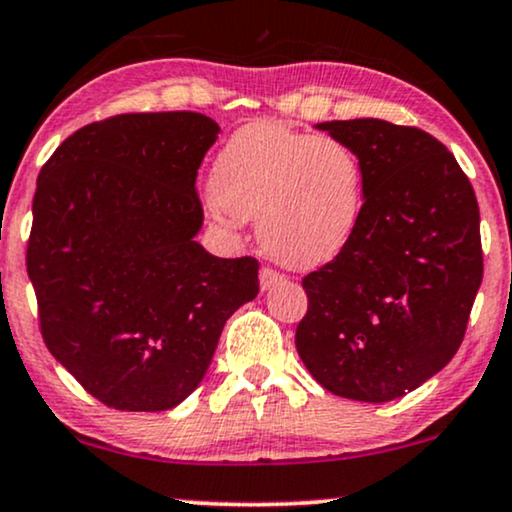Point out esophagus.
<instances>
[{
	"label": "esophagus",
	"instance_id": "esophagus-1",
	"mask_svg": "<svg viewBox=\"0 0 512 512\" xmlns=\"http://www.w3.org/2000/svg\"><path fill=\"white\" fill-rule=\"evenodd\" d=\"M282 282H284V275H280V272H277V270H272V268H263L261 270V289L263 291L275 289L277 284H282Z\"/></svg>",
	"mask_w": 512,
	"mask_h": 512
}]
</instances>
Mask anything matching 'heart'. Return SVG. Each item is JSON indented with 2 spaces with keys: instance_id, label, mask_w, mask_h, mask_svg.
Listing matches in <instances>:
<instances>
[{
  "instance_id": "heart-1",
  "label": "heart",
  "mask_w": 512,
  "mask_h": 512,
  "mask_svg": "<svg viewBox=\"0 0 512 512\" xmlns=\"http://www.w3.org/2000/svg\"><path fill=\"white\" fill-rule=\"evenodd\" d=\"M211 192L216 218H258L268 254L291 268H317L353 240L364 171L338 138L258 122L235 131L218 152Z\"/></svg>"
}]
</instances>
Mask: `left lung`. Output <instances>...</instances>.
I'll return each mask as SVG.
<instances>
[{"label":"left lung","mask_w":512,"mask_h":512,"mask_svg":"<svg viewBox=\"0 0 512 512\" xmlns=\"http://www.w3.org/2000/svg\"><path fill=\"white\" fill-rule=\"evenodd\" d=\"M360 157L364 204L353 240L303 277L296 350L322 388L390 402L444 369L482 284L475 190L444 145L383 119L322 122Z\"/></svg>","instance_id":"obj_1"}]
</instances>
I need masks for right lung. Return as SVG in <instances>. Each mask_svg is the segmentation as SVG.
<instances>
[{
  "mask_svg": "<svg viewBox=\"0 0 512 512\" xmlns=\"http://www.w3.org/2000/svg\"><path fill=\"white\" fill-rule=\"evenodd\" d=\"M218 124L134 112L86 124L37 178L28 275L49 353L96 400L167 411L207 374L258 261L211 256L195 181Z\"/></svg>",
  "mask_w": 512,
  "mask_h": 512,
  "instance_id": "obj_1",
  "label": "right lung"
}]
</instances>
